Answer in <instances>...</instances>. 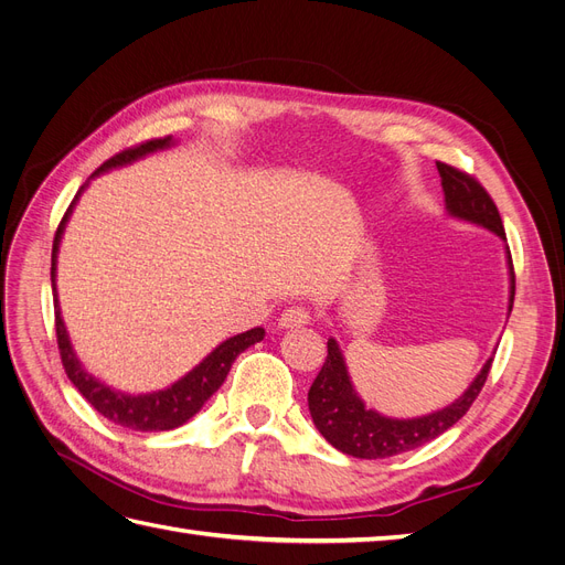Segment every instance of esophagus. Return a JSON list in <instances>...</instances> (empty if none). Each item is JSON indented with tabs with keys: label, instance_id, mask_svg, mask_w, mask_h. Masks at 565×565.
<instances>
[{
	"label": "esophagus",
	"instance_id": "obj_1",
	"mask_svg": "<svg viewBox=\"0 0 565 565\" xmlns=\"http://www.w3.org/2000/svg\"><path fill=\"white\" fill-rule=\"evenodd\" d=\"M311 320L309 309H303V306H292V309H285L280 320H278V328L280 330H295V328H303L306 322Z\"/></svg>",
	"mask_w": 565,
	"mask_h": 565
}]
</instances>
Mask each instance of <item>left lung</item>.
<instances>
[{"label": "left lung", "instance_id": "1", "mask_svg": "<svg viewBox=\"0 0 565 565\" xmlns=\"http://www.w3.org/2000/svg\"><path fill=\"white\" fill-rule=\"evenodd\" d=\"M443 195H446V212L459 221H469L481 228H488L507 243L504 226L498 207H494L492 198L486 188L471 179L469 174L459 172V169L436 162ZM507 249V268H509V313L514 306L516 292V278H514V264H511V254ZM492 365V355L476 374L469 388L461 396L446 405L436 413L413 417V419H396L380 415L377 409H370L363 398L358 396L353 382L349 377L344 353H341L334 339H328V358H324L322 370L318 372L316 382L309 391V409L316 429L324 436V440L334 446L339 452L361 457V459H384L401 455L407 450H415L424 443L446 434L450 426H455L467 409L481 393L488 372Z\"/></svg>", "mask_w": 565, "mask_h": 565}]
</instances>
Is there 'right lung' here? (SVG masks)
Segmentation results:
<instances>
[{
    "mask_svg": "<svg viewBox=\"0 0 565 565\" xmlns=\"http://www.w3.org/2000/svg\"><path fill=\"white\" fill-rule=\"evenodd\" d=\"M169 146H174L172 136H164V139H152V141H146L136 148H127L122 152H117V156L110 158L108 162L100 164L92 174V179L104 174V172H110V169H115V167L131 164L136 160L150 156V152L164 150ZM87 185H89V181L79 188L75 200L71 202V207H67L61 226L56 231V237H54V252H51V289H54L56 337H58V351H61L65 374H67V380L75 384V388L82 393V396L92 403L96 413H100L106 419H110L119 426H125V429H134V431L177 429V426L185 424L193 415L200 413V407L214 396L221 384H224L235 358L241 355L245 349H249L252 344H256V341H262L266 332H264V328H254V330H247L243 334H235L226 341H221V344L207 358H204L200 365H195L191 372L183 374L179 382H174L172 386H167L162 391L131 396V393H122L104 382H98L94 374H89L79 363V358L71 344V337H67L65 322L61 316V306H58V295H56V264H58L61 237H63L67 218H71V214H73V207Z\"/></svg>",
    "mask_w": 565,
    "mask_h": 565,
    "instance_id": "obj_1",
    "label": "right lung"
}]
</instances>
